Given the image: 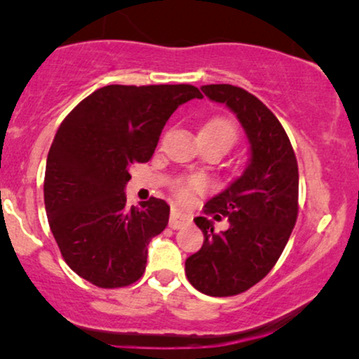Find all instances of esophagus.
Instances as JSON below:
<instances>
[{
    "instance_id": "1",
    "label": "esophagus",
    "mask_w": 359,
    "mask_h": 359,
    "mask_svg": "<svg viewBox=\"0 0 359 359\" xmlns=\"http://www.w3.org/2000/svg\"><path fill=\"white\" fill-rule=\"evenodd\" d=\"M189 221H191V217H189L187 214L179 211V209H172V212H170V228L172 229L182 228V226L187 224Z\"/></svg>"
}]
</instances>
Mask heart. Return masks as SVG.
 I'll use <instances>...</instances> for the list:
<instances>
[{
    "label": "heart",
    "instance_id": "1",
    "mask_svg": "<svg viewBox=\"0 0 359 359\" xmlns=\"http://www.w3.org/2000/svg\"><path fill=\"white\" fill-rule=\"evenodd\" d=\"M201 133L209 135V137L219 140V142L224 143L228 148L236 142V137H238L236 126H234V123L228 118L211 119V121L201 130ZM201 187H203V180L197 179V177H192V179H187L179 184V187H177V194H179L180 197H187L192 191H197V189Z\"/></svg>",
    "mask_w": 359,
    "mask_h": 359
}]
</instances>
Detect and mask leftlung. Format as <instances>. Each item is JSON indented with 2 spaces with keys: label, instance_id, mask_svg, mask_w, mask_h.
I'll use <instances>...</instances> for the list:
<instances>
[{
  "label": "left lung",
  "instance_id": "left-lung-1",
  "mask_svg": "<svg viewBox=\"0 0 359 359\" xmlns=\"http://www.w3.org/2000/svg\"><path fill=\"white\" fill-rule=\"evenodd\" d=\"M201 89L236 114L250 143V162L241 177L205 203V216L194 219L204 243L185 259L194 288L229 297L266 277L285 248L297 221L299 168L285 130L258 97L231 84ZM221 217L230 228L217 233L213 221Z\"/></svg>",
  "mask_w": 359,
  "mask_h": 359
}]
</instances>
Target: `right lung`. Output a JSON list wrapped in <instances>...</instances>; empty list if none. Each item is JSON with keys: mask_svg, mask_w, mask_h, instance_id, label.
<instances>
[{"mask_svg": "<svg viewBox=\"0 0 359 359\" xmlns=\"http://www.w3.org/2000/svg\"><path fill=\"white\" fill-rule=\"evenodd\" d=\"M191 84L104 86L82 100L57 130L47 156L45 211L65 263L93 285H131L147 266L148 243L168 224L170 205L150 197L126 208L133 163L154 155L163 126Z\"/></svg>", "mask_w": 359, "mask_h": 359, "instance_id": "add662e5", "label": "right lung"}]
</instances>
